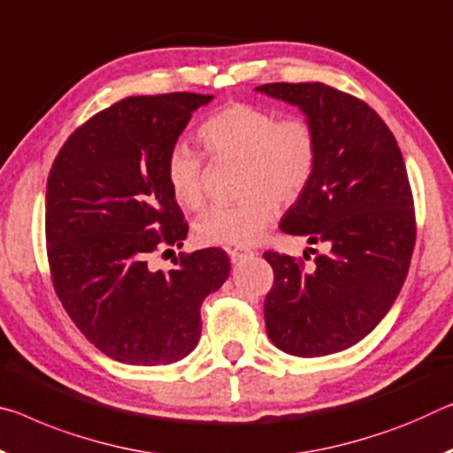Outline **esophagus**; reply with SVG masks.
I'll list each match as a JSON object with an SVG mask.
<instances>
[{"instance_id": "34e87169", "label": "esophagus", "mask_w": 453, "mask_h": 453, "mask_svg": "<svg viewBox=\"0 0 453 453\" xmlns=\"http://www.w3.org/2000/svg\"><path fill=\"white\" fill-rule=\"evenodd\" d=\"M227 254H229V257H232V262H238L243 256H252L254 252L250 248H229Z\"/></svg>"}]
</instances>
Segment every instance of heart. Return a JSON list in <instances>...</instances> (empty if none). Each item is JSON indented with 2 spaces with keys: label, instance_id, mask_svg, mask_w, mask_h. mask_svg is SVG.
I'll use <instances>...</instances> for the list:
<instances>
[{
  "label": "heart",
  "instance_id": "b5f03b06",
  "mask_svg": "<svg viewBox=\"0 0 453 453\" xmlns=\"http://www.w3.org/2000/svg\"><path fill=\"white\" fill-rule=\"evenodd\" d=\"M199 141L213 161H240L235 203L213 205L196 221V238L205 246L246 248L276 218L278 201L292 203L308 189L320 157V136L306 117L278 119L250 103H229L199 127ZM165 179L179 205L203 203V155L185 142L171 147Z\"/></svg>",
  "mask_w": 453,
  "mask_h": 453
}]
</instances>
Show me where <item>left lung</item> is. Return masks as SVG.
Returning a JSON list of instances; mask_svg holds the SVG:
<instances>
[{"instance_id":"left-lung-1","label":"left lung","mask_w":453,"mask_h":453,"mask_svg":"<svg viewBox=\"0 0 453 453\" xmlns=\"http://www.w3.org/2000/svg\"><path fill=\"white\" fill-rule=\"evenodd\" d=\"M257 90L296 104L317 127V173L280 229L325 243V252L308 248L318 254L311 269L303 257L264 252L274 270L265 330L294 357L339 353L381 322L405 282L418 227L403 155L383 119L353 95L322 82Z\"/></svg>"}]
</instances>
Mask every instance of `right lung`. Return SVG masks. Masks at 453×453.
<instances>
[{
  "label": "right lung",
  "mask_w": 453,
  "mask_h": 453,
  "mask_svg": "<svg viewBox=\"0 0 453 453\" xmlns=\"http://www.w3.org/2000/svg\"><path fill=\"white\" fill-rule=\"evenodd\" d=\"M211 95L128 96L64 142L48 175L46 252L54 290L78 330L127 365H169L201 334V304L229 276L221 248L150 256L181 246L188 221L171 196L165 159L191 112ZM171 252V250H167Z\"/></svg>",
  "instance_id": "obj_1"
}]
</instances>
